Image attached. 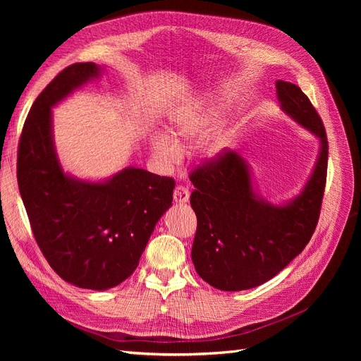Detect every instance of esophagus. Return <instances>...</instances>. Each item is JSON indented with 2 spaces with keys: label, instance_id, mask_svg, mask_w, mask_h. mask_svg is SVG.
<instances>
[{
  "label": "esophagus",
  "instance_id": "34e87169",
  "mask_svg": "<svg viewBox=\"0 0 361 361\" xmlns=\"http://www.w3.org/2000/svg\"><path fill=\"white\" fill-rule=\"evenodd\" d=\"M188 199H190V192H188V188H185L183 185L176 187V190H174V202L176 203L183 204V203H187Z\"/></svg>",
  "mask_w": 361,
  "mask_h": 361
}]
</instances>
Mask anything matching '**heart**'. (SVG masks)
Returning <instances> with one entry per match:
<instances>
[{
  "mask_svg": "<svg viewBox=\"0 0 361 361\" xmlns=\"http://www.w3.org/2000/svg\"><path fill=\"white\" fill-rule=\"evenodd\" d=\"M221 114L216 101L180 106L169 117V135L159 133L150 140V154L164 171L173 169L184 157V149L199 142L204 161L216 162L228 152L237 139L234 127H221L212 133Z\"/></svg>",
  "mask_w": 361,
  "mask_h": 361,
  "instance_id": "obj_1",
  "label": "heart"
}]
</instances>
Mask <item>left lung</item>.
I'll return each instance as SVG.
<instances>
[{
	"mask_svg": "<svg viewBox=\"0 0 361 361\" xmlns=\"http://www.w3.org/2000/svg\"><path fill=\"white\" fill-rule=\"evenodd\" d=\"M282 112L319 140V152L301 190L272 203L256 188L249 161L226 152L190 176V204L197 216L192 260L199 276L221 291L262 286L279 274L310 241L324 197L328 140L324 123L301 89L276 82Z\"/></svg>",
	"mask_w": 361,
	"mask_h": 361,
	"instance_id": "obj_1",
	"label": "left lung"
}]
</instances>
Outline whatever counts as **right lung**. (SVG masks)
<instances>
[{"instance_id":"1","label":"right lung","mask_w":361,"mask_h":361,"mask_svg":"<svg viewBox=\"0 0 361 361\" xmlns=\"http://www.w3.org/2000/svg\"><path fill=\"white\" fill-rule=\"evenodd\" d=\"M102 73V66L78 63L56 75L29 111L17 157L18 190L37 245L59 276L94 291L135 272L176 187L173 178L135 166L97 181L63 168L52 108Z\"/></svg>"}]
</instances>
